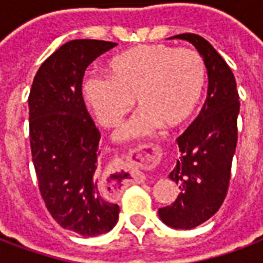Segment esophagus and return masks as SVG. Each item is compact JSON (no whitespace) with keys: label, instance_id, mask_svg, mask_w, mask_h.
Segmentation results:
<instances>
[{"label":"esophagus","instance_id":"34e87169","mask_svg":"<svg viewBox=\"0 0 263 263\" xmlns=\"http://www.w3.org/2000/svg\"><path fill=\"white\" fill-rule=\"evenodd\" d=\"M162 148L159 143H149L143 145L141 148L135 149L128 154V160L134 162L135 165L142 166V167H155L162 159Z\"/></svg>","mask_w":263,"mask_h":263}]
</instances>
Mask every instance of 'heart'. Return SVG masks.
Returning <instances> with one entry per match:
<instances>
[{
	"mask_svg": "<svg viewBox=\"0 0 263 263\" xmlns=\"http://www.w3.org/2000/svg\"><path fill=\"white\" fill-rule=\"evenodd\" d=\"M108 74L87 77L83 96L103 126L118 125L137 100L141 112L117 132L122 142L146 137L159 125H182L197 108L205 86L201 54L166 45H139L115 56Z\"/></svg>",
	"mask_w": 263,
	"mask_h": 263,
	"instance_id": "1",
	"label": "heart"
}]
</instances>
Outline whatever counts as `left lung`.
Instances as JSON below:
<instances>
[{
  "label": "left lung",
  "mask_w": 263,
  "mask_h": 263,
  "mask_svg": "<svg viewBox=\"0 0 263 263\" xmlns=\"http://www.w3.org/2000/svg\"><path fill=\"white\" fill-rule=\"evenodd\" d=\"M173 37L193 43L209 76L203 108L177 138L182 156L169 177L179 186V196L171 205L159 209L165 224L192 230L211 218L226 200L238 141L239 96L230 66L204 37L196 33Z\"/></svg>",
  "instance_id": "8db88e82"
}]
</instances>
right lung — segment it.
<instances>
[{
	"label": "right lung",
	"mask_w": 263,
	"mask_h": 263,
	"mask_svg": "<svg viewBox=\"0 0 263 263\" xmlns=\"http://www.w3.org/2000/svg\"><path fill=\"white\" fill-rule=\"evenodd\" d=\"M115 46L96 39L65 43L39 67L28 98L32 162L41 196L60 227L83 237L112 230L120 213L98 184L101 134L81 91L88 65Z\"/></svg>",
	"instance_id": "add662e5"
}]
</instances>
